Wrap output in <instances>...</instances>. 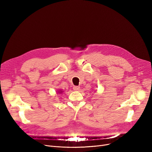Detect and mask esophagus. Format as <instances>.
I'll return each mask as SVG.
<instances>
[{
    "label": "esophagus",
    "mask_w": 152,
    "mask_h": 152,
    "mask_svg": "<svg viewBox=\"0 0 152 152\" xmlns=\"http://www.w3.org/2000/svg\"><path fill=\"white\" fill-rule=\"evenodd\" d=\"M80 89V87L79 86H74L73 87V90L75 91H77Z\"/></svg>",
    "instance_id": "34e87169"
}]
</instances>
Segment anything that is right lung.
Segmentation results:
<instances>
[{
  "label": "right lung",
  "instance_id": "obj_1",
  "mask_svg": "<svg viewBox=\"0 0 152 152\" xmlns=\"http://www.w3.org/2000/svg\"><path fill=\"white\" fill-rule=\"evenodd\" d=\"M63 92V91H61V90H58V91H57V93H58V94H62Z\"/></svg>",
  "mask_w": 152,
  "mask_h": 152
}]
</instances>
